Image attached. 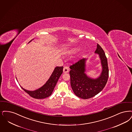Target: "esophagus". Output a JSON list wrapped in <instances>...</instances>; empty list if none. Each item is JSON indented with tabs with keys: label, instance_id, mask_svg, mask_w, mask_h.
<instances>
[{
	"label": "esophagus",
	"instance_id": "1",
	"mask_svg": "<svg viewBox=\"0 0 132 132\" xmlns=\"http://www.w3.org/2000/svg\"><path fill=\"white\" fill-rule=\"evenodd\" d=\"M69 71V69L67 67H65L63 68V73H68Z\"/></svg>",
	"mask_w": 132,
	"mask_h": 132
}]
</instances>
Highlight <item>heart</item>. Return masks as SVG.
<instances>
[{"label": "heart", "instance_id": "b5f03b06", "mask_svg": "<svg viewBox=\"0 0 132 132\" xmlns=\"http://www.w3.org/2000/svg\"><path fill=\"white\" fill-rule=\"evenodd\" d=\"M80 50L79 47H74V48H72L70 49L68 51V52L69 53H74L78 52Z\"/></svg>", "mask_w": 132, "mask_h": 132}]
</instances>
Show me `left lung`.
<instances>
[{
    "label": "left lung",
    "instance_id": "left-lung-1",
    "mask_svg": "<svg viewBox=\"0 0 132 132\" xmlns=\"http://www.w3.org/2000/svg\"><path fill=\"white\" fill-rule=\"evenodd\" d=\"M95 53L101 60L102 72L97 78H92L85 73L87 59L83 58L70 67L71 85L75 94L81 99H87L98 94L103 89L109 77V68L105 53L97 44Z\"/></svg>",
    "mask_w": 132,
    "mask_h": 132
}]
</instances>
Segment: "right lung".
<instances>
[{"label":"right lung","instance_id":"1","mask_svg":"<svg viewBox=\"0 0 132 132\" xmlns=\"http://www.w3.org/2000/svg\"><path fill=\"white\" fill-rule=\"evenodd\" d=\"M33 39L31 40L28 43L30 42ZM63 66L56 67L45 84L37 89L34 91H30L22 88L21 86V87L28 94L34 98L38 99L46 98L52 94L59 78L63 73Z\"/></svg>","mask_w":132,"mask_h":132}]
</instances>
